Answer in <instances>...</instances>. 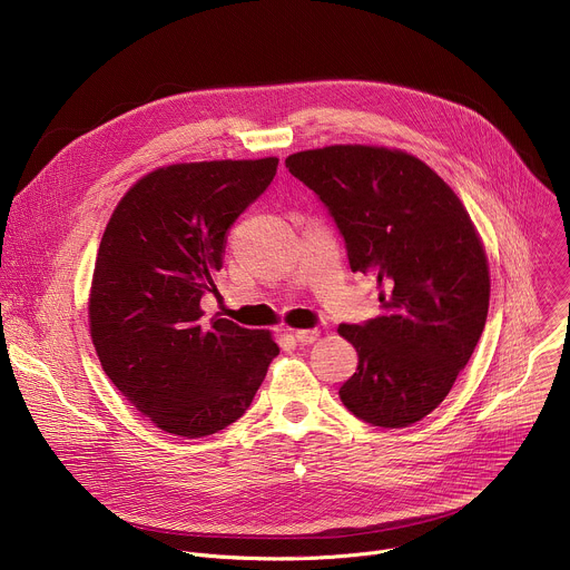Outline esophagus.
Returning a JSON list of instances; mask_svg holds the SVG:
<instances>
[{
	"label": "esophagus",
	"instance_id": "1",
	"mask_svg": "<svg viewBox=\"0 0 570 570\" xmlns=\"http://www.w3.org/2000/svg\"><path fill=\"white\" fill-rule=\"evenodd\" d=\"M295 338L302 345H311V343H315L320 338V330H297Z\"/></svg>",
	"mask_w": 570,
	"mask_h": 570
}]
</instances>
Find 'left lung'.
Segmentation results:
<instances>
[{
  "instance_id": "1",
  "label": "left lung",
  "mask_w": 570,
  "mask_h": 570,
  "mask_svg": "<svg viewBox=\"0 0 570 570\" xmlns=\"http://www.w3.org/2000/svg\"><path fill=\"white\" fill-rule=\"evenodd\" d=\"M336 220L354 273L372 275L381 315L341 324L358 352L338 394L381 429L424 420L469 363L490 308V266L453 189L415 155L338 144L286 157Z\"/></svg>"
}]
</instances>
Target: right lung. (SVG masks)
Wrapping results in <instances>:
<instances>
[{
    "mask_svg": "<svg viewBox=\"0 0 570 570\" xmlns=\"http://www.w3.org/2000/svg\"><path fill=\"white\" fill-rule=\"evenodd\" d=\"M277 157L161 167L115 207L97 255L90 334L104 372L157 429L205 438L236 422L279 354L271 332L203 320L227 229L277 174Z\"/></svg>",
    "mask_w": 570,
    "mask_h": 570,
    "instance_id": "obj_1",
    "label": "right lung"
}]
</instances>
